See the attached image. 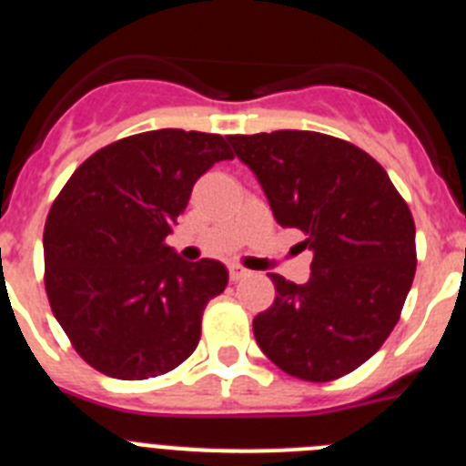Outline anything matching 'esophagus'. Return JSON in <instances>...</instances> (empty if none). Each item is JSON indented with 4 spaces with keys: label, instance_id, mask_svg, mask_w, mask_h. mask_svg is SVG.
<instances>
[{
    "label": "esophagus",
    "instance_id": "esophagus-1",
    "mask_svg": "<svg viewBox=\"0 0 466 466\" xmlns=\"http://www.w3.org/2000/svg\"><path fill=\"white\" fill-rule=\"evenodd\" d=\"M228 275H230V279H233V282H238V279H242V278H249V275H252V270L242 268V266H238V263H230Z\"/></svg>",
    "mask_w": 466,
    "mask_h": 466
}]
</instances>
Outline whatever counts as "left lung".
Here are the masks:
<instances>
[{"label": "left lung", "instance_id": "obj_1", "mask_svg": "<svg viewBox=\"0 0 466 466\" xmlns=\"http://www.w3.org/2000/svg\"><path fill=\"white\" fill-rule=\"evenodd\" d=\"M282 228L303 230L310 279L270 273L275 300L254 317L263 355L300 380H336L376 355L415 275V224L380 163L308 130L230 135Z\"/></svg>", "mask_w": 466, "mask_h": 466}]
</instances>
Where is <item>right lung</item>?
I'll return each instance as SVG.
<instances>
[{"mask_svg": "<svg viewBox=\"0 0 466 466\" xmlns=\"http://www.w3.org/2000/svg\"><path fill=\"white\" fill-rule=\"evenodd\" d=\"M230 158L221 135L151 130L90 156L56 198L44 228L46 294L74 350L105 376H160L196 350L228 270L184 261L166 238L193 184Z\"/></svg>", "mask_w": 466, "mask_h": 466, "instance_id": "1", "label": "right lung"}]
</instances>
